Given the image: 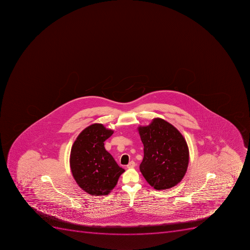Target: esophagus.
Returning a JSON list of instances; mask_svg holds the SVG:
<instances>
[{
	"mask_svg": "<svg viewBox=\"0 0 250 250\" xmlns=\"http://www.w3.org/2000/svg\"><path fill=\"white\" fill-rule=\"evenodd\" d=\"M135 166H136V165H135V162L131 161V162H129V164L126 166V167H127L128 168H134Z\"/></svg>",
	"mask_w": 250,
	"mask_h": 250,
	"instance_id": "1",
	"label": "esophagus"
}]
</instances>
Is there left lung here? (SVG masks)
Instances as JSON below:
<instances>
[{
	"label": "left lung",
	"instance_id": "1",
	"mask_svg": "<svg viewBox=\"0 0 250 250\" xmlns=\"http://www.w3.org/2000/svg\"><path fill=\"white\" fill-rule=\"evenodd\" d=\"M138 130L144 146L139 168L146 181L157 190L174 187L185 176L188 166L185 138L172 124L160 118Z\"/></svg>",
	"mask_w": 250,
	"mask_h": 250
}]
</instances>
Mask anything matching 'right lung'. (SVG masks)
I'll return each instance as SVG.
<instances>
[{
  "instance_id": "obj_1",
  "label": "right lung",
  "mask_w": 250,
  "mask_h": 250,
  "mask_svg": "<svg viewBox=\"0 0 250 250\" xmlns=\"http://www.w3.org/2000/svg\"><path fill=\"white\" fill-rule=\"evenodd\" d=\"M113 130L94 124L82 130L73 144L69 165L78 186L91 195H106L125 171L105 149Z\"/></svg>"
}]
</instances>
